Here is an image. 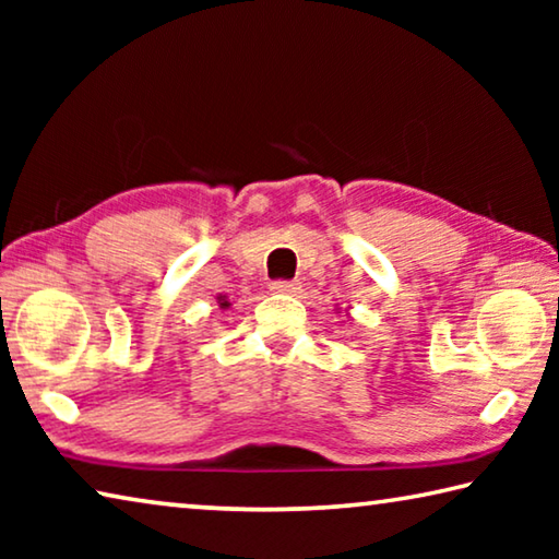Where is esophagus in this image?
Segmentation results:
<instances>
[{"label":"esophagus","mask_w":559,"mask_h":559,"mask_svg":"<svg viewBox=\"0 0 559 559\" xmlns=\"http://www.w3.org/2000/svg\"><path fill=\"white\" fill-rule=\"evenodd\" d=\"M298 283L296 281H273L271 283V290L273 293H283V296H293V293H298Z\"/></svg>","instance_id":"esophagus-1"}]
</instances>
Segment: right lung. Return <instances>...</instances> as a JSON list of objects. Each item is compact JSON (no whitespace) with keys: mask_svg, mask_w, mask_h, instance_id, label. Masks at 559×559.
Wrapping results in <instances>:
<instances>
[{"mask_svg":"<svg viewBox=\"0 0 559 559\" xmlns=\"http://www.w3.org/2000/svg\"><path fill=\"white\" fill-rule=\"evenodd\" d=\"M216 302H219V308H224V310L231 306V302H229V300H226V296H219V298H216Z\"/></svg>","mask_w":559,"mask_h":559,"instance_id":"1","label":"right lung"}]
</instances>
